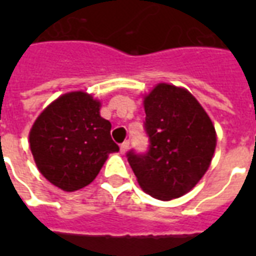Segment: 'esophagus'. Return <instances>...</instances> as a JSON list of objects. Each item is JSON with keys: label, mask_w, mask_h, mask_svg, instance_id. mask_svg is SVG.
I'll list each match as a JSON object with an SVG mask.
<instances>
[{"label": "esophagus", "mask_w": 256, "mask_h": 256, "mask_svg": "<svg viewBox=\"0 0 256 256\" xmlns=\"http://www.w3.org/2000/svg\"><path fill=\"white\" fill-rule=\"evenodd\" d=\"M128 146H130V144H128V140H124V144H120V154H126L128 150Z\"/></svg>", "instance_id": "obj_1"}]
</instances>
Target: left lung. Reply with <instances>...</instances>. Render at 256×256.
Returning a JSON list of instances; mask_svg holds the SVG:
<instances>
[{
  "mask_svg": "<svg viewBox=\"0 0 256 256\" xmlns=\"http://www.w3.org/2000/svg\"><path fill=\"white\" fill-rule=\"evenodd\" d=\"M148 154L128 160L146 194L171 200L187 194L206 174L216 148L214 124L187 88L156 84L144 96Z\"/></svg>",
  "mask_w": 256,
  "mask_h": 256,
  "instance_id": "1",
  "label": "left lung"
}]
</instances>
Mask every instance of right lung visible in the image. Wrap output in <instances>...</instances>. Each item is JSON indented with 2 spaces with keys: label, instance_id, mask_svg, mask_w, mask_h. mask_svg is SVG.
I'll return each instance as SVG.
<instances>
[{
  "label": "right lung",
  "instance_id": "add662e5",
  "mask_svg": "<svg viewBox=\"0 0 256 256\" xmlns=\"http://www.w3.org/2000/svg\"><path fill=\"white\" fill-rule=\"evenodd\" d=\"M100 100L78 90L48 104L29 132L38 170L52 184L72 192L96 179L108 154L120 152L112 124L100 114Z\"/></svg>",
  "mask_w": 256,
  "mask_h": 256
}]
</instances>
